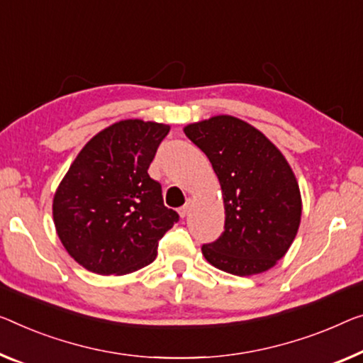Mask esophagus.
Returning a JSON list of instances; mask_svg holds the SVG:
<instances>
[{"mask_svg":"<svg viewBox=\"0 0 363 363\" xmlns=\"http://www.w3.org/2000/svg\"><path fill=\"white\" fill-rule=\"evenodd\" d=\"M191 208H192V199H187V202L184 203V207L179 208V215L182 216V218H184V216H186L189 212H191Z\"/></svg>","mask_w":363,"mask_h":363,"instance_id":"1","label":"esophagus"}]
</instances>
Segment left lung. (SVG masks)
Listing matches in <instances>:
<instances>
[{"mask_svg": "<svg viewBox=\"0 0 363 363\" xmlns=\"http://www.w3.org/2000/svg\"><path fill=\"white\" fill-rule=\"evenodd\" d=\"M207 155L221 187L225 230L202 246L207 262L247 277L272 269L290 250L301 221V194L285 156L261 130L233 116L184 127Z\"/></svg>", "mask_w": 363, "mask_h": 363, "instance_id": "left-lung-1", "label": "left lung"}]
</instances>
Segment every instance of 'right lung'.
Listing matches in <instances>:
<instances>
[{
    "instance_id": "add662e5",
    "label": "right lung",
    "mask_w": 363,
    "mask_h": 363,
    "mask_svg": "<svg viewBox=\"0 0 363 363\" xmlns=\"http://www.w3.org/2000/svg\"><path fill=\"white\" fill-rule=\"evenodd\" d=\"M169 125L125 118L96 133L53 196L57 235L79 266L125 275L156 259L158 241L179 220L148 174Z\"/></svg>"
}]
</instances>
